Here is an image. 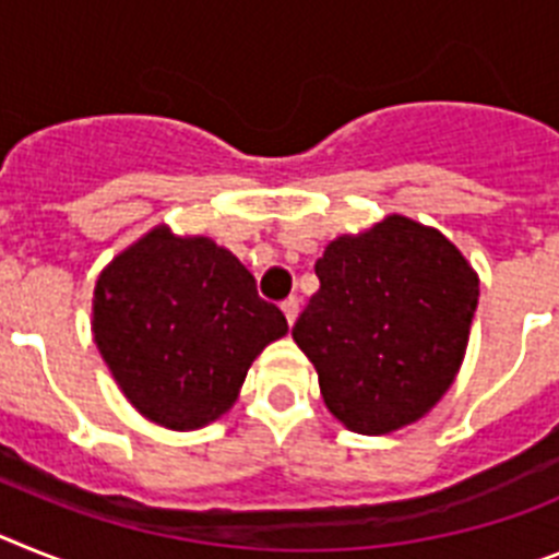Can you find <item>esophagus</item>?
Returning a JSON list of instances; mask_svg holds the SVG:
<instances>
[{
    "label": "esophagus",
    "mask_w": 559,
    "mask_h": 559,
    "mask_svg": "<svg viewBox=\"0 0 559 559\" xmlns=\"http://www.w3.org/2000/svg\"><path fill=\"white\" fill-rule=\"evenodd\" d=\"M281 309H284V314H286V323H289V326H293L295 320H298L300 300H298V298H286L284 304H281Z\"/></svg>",
    "instance_id": "esophagus-1"
}]
</instances>
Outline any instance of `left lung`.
Instances as JSON below:
<instances>
[{
    "label": "left lung",
    "mask_w": 559,
    "mask_h": 559,
    "mask_svg": "<svg viewBox=\"0 0 559 559\" xmlns=\"http://www.w3.org/2000/svg\"><path fill=\"white\" fill-rule=\"evenodd\" d=\"M293 326L326 407L348 430L394 433L448 394L467 352L478 275L436 227L391 213L337 236Z\"/></svg>",
    "instance_id": "obj_1"
}]
</instances>
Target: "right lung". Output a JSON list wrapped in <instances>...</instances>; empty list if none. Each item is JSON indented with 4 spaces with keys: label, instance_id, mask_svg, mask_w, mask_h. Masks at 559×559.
I'll list each match as a JSON object with an SVG mask.
<instances>
[{
    "label": "right lung",
    "instance_id": "right-lung-1",
    "mask_svg": "<svg viewBox=\"0 0 559 559\" xmlns=\"http://www.w3.org/2000/svg\"><path fill=\"white\" fill-rule=\"evenodd\" d=\"M286 332L230 250L165 225L115 255L92 298V334L115 382L171 430L227 414L252 360Z\"/></svg>",
    "mask_w": 559,
    "mask_h": 559
}]
</instances>
